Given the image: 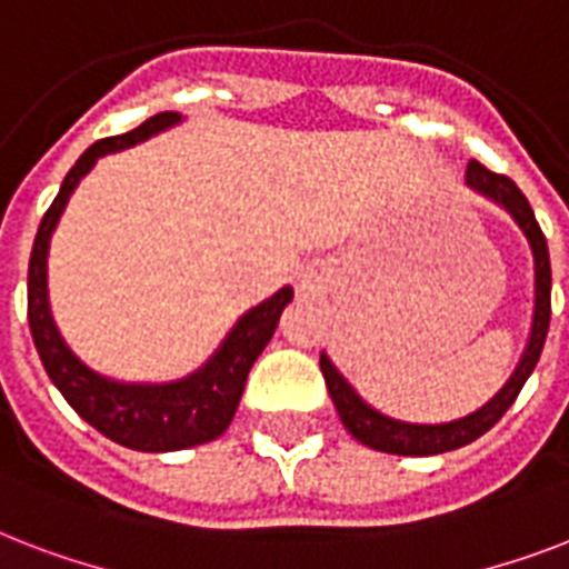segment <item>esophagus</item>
Returning <instances> with one entry per match:
<instances>
[{"mask_svg":"<svg viewBox=\"0 0 569 569\" xmlns=\"http://www.w3.org/2000/svg\"><path fill=\"white\" fill-rule=\"evenodd\" d=\"M303 289H312V286H310V283H303Z\"/></svg>","mask_w":569,"mask_h":569,"instance_id":"34e87169","label":"esophagus"}]
</instances>
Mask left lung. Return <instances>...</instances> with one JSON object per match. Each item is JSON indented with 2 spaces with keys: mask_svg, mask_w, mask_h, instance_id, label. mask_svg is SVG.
Wrapping results in <instances>:
<instances>
[{
  "mask_svg": "<svg viewBox=\"0 0 569 569\" xmlns=\"http://www.w3.org/2000/svg\"><path fill=\"white\" fill-rule=\"evenodd\" d=\"M467 186L472 191H478V194H485L487 200H493V203L502 206L505 212L517 221V227H520L522 236H526L531 244V257H535V319H531L529 346L522 351V360L520 366L513 369L511 380H508L481 410L442 425H413L378 413L372 405H366L363 398L357 396V389L339 375L337 366L330 363V357L321 355V375H325L330 398H333V405H337L339 419H342V425L348 428V433H351L355 440L363 442V446H369V449L387 451V455H413V458H425V455H442V451L460 449V446L478 440V437L490 431V428L502 419L505 410L517 401L522 383H526L529 375L535 372V366H538L540 360V351H543V342H547L549 316H552V301H549V298H552V268H549L547 236L540 230V223L538 218H535V212H531L529 200H526V194L517 189V182L508 180L505 173L487 171L485 164L478 162H469Z\"/></svg>",
  "mask_w": 569,
  "mask_h": 569,
  "instance_id": "1",
  "label": "left lung"
}]
</instances>
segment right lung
Returning <instances> with one entry per match:
<instances>
[{
	"label": "right lung",
	"mask_w": 569,
	"mask_h": 569,
	"mask_svg": "<svg viewBox=\"0 0 569 569\" xmlns=\"http://www.w3.org/2000/svg\"><path fill=\"white\" fill-rule=\"evenodd\" d=\"M180 120L177 111H159L127 136L102 138L88 147L79 156V162L70 168L61 182V191L43 214L29 259V328L40 363L52 383L61 389L67 405L73 407L84 422L93 425L109 440L138 451H180L221 437L236 416L250 366L257 363L268 339L274 337L280 312L292 301V289L283 286L268 301L244 312L236 321V328L227 333L221 348L194 375L171 380V383H120V380L102 378L88 369L61 339L49 312L47 253L67 200L100 156L147 141Z\"/></svg>",
	"instance_id": "right-lung-1"
}]
</instances>
